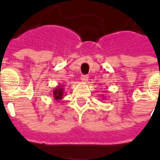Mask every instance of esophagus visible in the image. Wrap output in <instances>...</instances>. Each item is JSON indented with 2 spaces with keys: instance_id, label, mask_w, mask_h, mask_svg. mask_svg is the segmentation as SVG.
Masks as SVG:
<instances>
[{
  "instance_id": "esophagus-1",
  "label": "esophagus",
  "mask_w": 160,
  "mask_h": 160,
  "mask_svg": "<svg viewBox=\"0 0 160 160\" xmlns=\"http://www.w3.org/2000/svg\"><path fill=\"white\" fill-rule=\"evenodd\" d=\"M80 80H81V81H82V82L86 83L88 81V76L87 75H81Z\"/></svg>"
}]
</instances>
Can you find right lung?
I'll use <instances>...</instances> for the list:
<instances>
[{
    "label": "right lung",
    "mask_w": 160,
    "mask_h": 160,
    "mask_svg": "<svg viewBox=\"0 0 160 160\" xmlns=\"http://www.w3.org/2000/svg\"><path fill=\"white\" fill-rule=\"evenodd\" d=\"M52 96H53L54 100L56 101H60V100L63 99V95H64V88L63 85H58L53 90L52 92Z\"/></svg>",
    "instance_id": "obj_1"
}]
</instances>
